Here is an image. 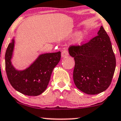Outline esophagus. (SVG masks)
Listing matches in <instances>:
<instances>
[{
    "mask_svg": "<svg viewBox=\"0 0 121 121\" xmlns=\"http://www.w3.org/2000/svg\"><path fill=\"white\" fill-rule=\"evenodd\" d=\"M69 56V51H68L67 50L65 49V50H63L61 52V57L63 58H65V57H67Z\"/></svg>",
    "mask_w": 121,
    "mask_h": 121,
    "instance_id": "obj_1",
    "label": "esophagus"
}]
</instances>
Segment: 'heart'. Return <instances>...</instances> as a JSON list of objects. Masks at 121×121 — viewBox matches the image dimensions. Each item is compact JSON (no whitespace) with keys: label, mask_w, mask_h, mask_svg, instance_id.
I'll return each mask as SVG.
<instances>
[{"label":"heart","mask_w":121,"mask_h":121,"mask_svg":"<svg viewBox=\"0 0 121 121\" xmlns=\"http://www.w3.org/2000/svg\"><path fill=\"white\" fill-rule=\"evenodd\" d=\"M83 39V34L82 33H78L76 35V37L74 39V43L77 44H80L82 43Z\"/></svg>","instance_id":"b5f03b06"}]
</instances>
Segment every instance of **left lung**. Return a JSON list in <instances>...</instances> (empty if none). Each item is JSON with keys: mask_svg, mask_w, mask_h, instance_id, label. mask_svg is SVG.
Instances as JSON below:
<instances>
[{"mask_svg": "<svg viewBox=\"0 0 121 121\" xmlns=\"http://www.w3.org/2000/svg\"><path fill=\"white\" fill-rule=\"evenodd\" d=\"M98 35L82 45L69 47L75 66L73 80L77 89L88 95H96L111 84L116 58L108 35L102 26Z\"/></svg>", "mask_w": 121, "mask_h": 121, "instance_id": "1", "label": "left lung"}]
</instances>
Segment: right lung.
Instances as JSON below:
<instances>
[{"mask_svg": "<svg viewBox=\"0 0 121 121\" xmlns=\"http://www.w3.org/2000/svg\"><path fill=\"white\" fill-rule=\"evenodd\" d=\"M14 45L13 38L5 53L6 72L10 84L15 90L25 95H39L47 87L52 70L60 60L61 52L39 55L29 67L17 70L11 62Z\"/></svg>", "mask_w": 121, "mask_h": 121, "instance_id": "add662e5", "label": "right lung"}]
</instances>
